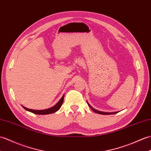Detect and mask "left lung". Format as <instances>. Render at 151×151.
I'll list each match as a JSON object with an SVG mask.
<instances>
[{
    "label": "left lung",
    "mask_w": 151,
    "mask_h": 151,
    "mask_svg": "<svg viewBox=\"0 0 151 151\" xmlns=\"http://www.w3.org/2000/svg\"><path fill=\"white\" fill-rule=\"evenodd\" d=\"M87 104H88L89 107L94 112V113H98V114H116V113H118V112H115V113H105V112L99 111H98V110H96L95 109H94L93 107H92L88 103H87Z\"/></svg>",
    "instance_id": "8db88e82"
}]
</instances>
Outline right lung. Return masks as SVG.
Listing matches in <instances>:
<instances>
[{"mask_svg": "<svg viewBox=\"0 0 151 151\" xmlns=\"http://www.w3.org/2000/svg\"><path fill=\"white\" fill-rule=\"evenodd\" d=\"M64 94L62 96V97L61 98V99L58 101V102L55 105V106L52 107L51 108L47 109H44V110H33V109H27L25 107H23L24 109L27 111L31 112L34 114H51L55 113L56 111H57L58 110L60 109V108L62 106V105L63 104V101H64Z\"/></svg>", "mask_w": 151, "mask_h": 151, "instance_id": "obj_1", "label": "right lung"}]
</instances>
